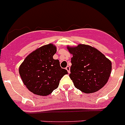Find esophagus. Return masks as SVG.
<instances>
[{
	"mask_svg": "<svg viewBox=\"0 0 125 125\" xmlns=\"http://www.w3.org/2000/svg\"><path fill=\"white\" fill-rule=\"evenodd\" d=\"M66 70H67L68 72V73H70V67L69 66H67L66 67Z\"/></svg>",
	"mask_w": 125,
	"mask_h": 125,
	"instance_id": "esophagus-1",
	"label": "esophagus"
}]
</instances>
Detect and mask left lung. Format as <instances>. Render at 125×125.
Listing matches in <instances>:
<instances>
[{"instance_id":"8db88e82","label":"left lung","mask_w":125,"mask_h":125,"mask_svg":"<svg viewBox=\"0 0 125 125\" xmlns=\"http://www.w3.org/2000/svg\"><path fill=\"white\" fill-rule=\"evenodd\" d=\"M73 54L70 77L75 87L85 93L96 92L107 83L112 63L101 52L92 46L79 44L68 47Z\"/></svg>"}]
</instances>
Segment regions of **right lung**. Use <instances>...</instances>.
Instances as JSON below:
<instances>
[{
    "label": "right lung",
    "instance_id": "1",
    "mask_svg": "<svg viewBox=\"0 0 125 125\" xmlns=\"http://www.w3.org/2000/svg\"><path fill=\"white\" fill-rule=\"evenodd\" d=\"M56 51L52 44L43 46L29 54L19 66L22 82L35 95L51 94L58 87L62 77L68 74L67 70L60 67L59 60L53 59Z\"/></svg>",
    "mask_w": 125,
    "mask_h": 125
}]
</instances>
